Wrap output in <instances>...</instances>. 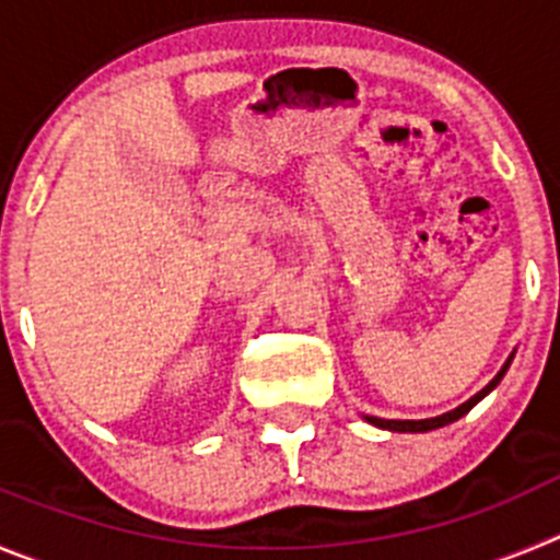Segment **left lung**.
I'll return each mask as SVG.
<instances>
[{
  "mask_svg": "<svg viewBox=\"0 0 560 560\" xmlns=\"http://www.w3.org/2000/svg\"><path fill=\"white\" fill-rule=\"evenodd\" d=\"M511 359H514V357H511ZM511 359H509V362L503 364V370H500V373L494 375V378L489 381V384H486L483 389L478 392V395H472V398H469L467 404H462V406H458V409L447 411V415H442V417H431V420H381V417H368V422H373V425H378V428H389V431H404V433H406V431H411V433H422V431H433V428L447 425V422H453V420H458V417L467 415V411L472 409V406L478 404V400L483 398V395H489V392H492L494 386L500 384V378H503L505 370H509Z\"/></svg>",
  "mask_w": 560,
  "mask_h": 560,
  "instance_id": "obj_1",
  "label": "left lung"
}]
</instances>
